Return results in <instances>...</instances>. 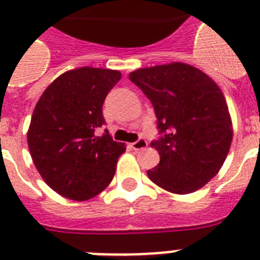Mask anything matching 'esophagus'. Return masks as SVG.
Segmentation results:
<instances>
[{
  "instance_id": "obj_1",
  "label": "esophagus",
  "mask_w": 260,
  "mask_h": 260,
  "mask_svg": "<svg viewBox=\"0 0 260 260\" xmlns=\"http://www.w3.org/2000/svg\"><path fill=\"white\" fill-rule=\"evenodd\" d=\"M147 146H148V143H147L146 139H138L137 142H134V143L132 144L133 150H135V151L144 150V148H146Z\"/></svg>"
}]
</instances>
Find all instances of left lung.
Segmentation results:
<instances>
[{
	"label": "left lung",
	"mask_w": 260,
	"mask_h": 260,
	"mask_svg": "<svg viewBox=\"0 0 260 260\" xmlns=\"http://www.w3.org/2000/svg\"><path fill=\"white\" fill-rule=\"evenodd\" d=\"M150 99L161 133L151 147L160 162L150 180L173 194H190L210 182L228 156L233 125L215 80L198 68L171 62L128 74Z\"/></svg>",
	"instance_id": "8db88e82"
}]
</instances>
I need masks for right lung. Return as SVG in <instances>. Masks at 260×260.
<instances>
[{
  "label": "right lung",
  "instance_id": "right-lung-1",
  "mask_svg": "<svg viewBox=\"0 0 260 260\" xmlns=\"http://www.w3.org/2000/svg\"><path fill=\"white\" fill-rule=\"evenodd\" d=\"M121 79L118 70L78 68L53 80L31 117L27 143L41 178L57 194L87 201L107 189L116 173L125 143L114 142L105 123L103 104Z\"/></svg>",
  "mask_w": 260,
  "mask_h": 260
}]
</instances>
